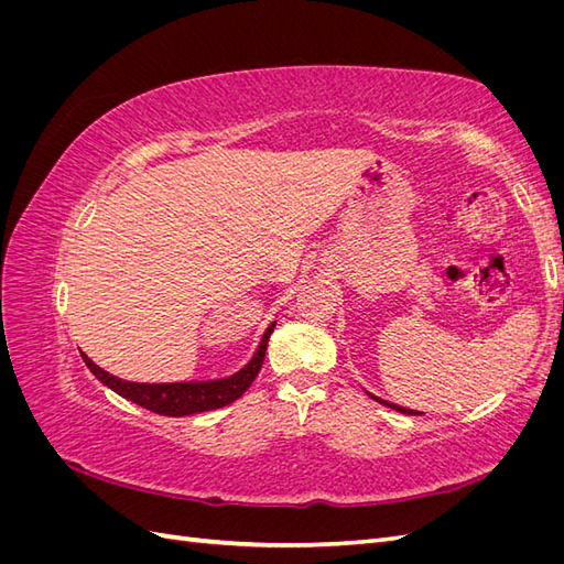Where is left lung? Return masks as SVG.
Returning a JSON list of instances; mask_svg holds the SVG:
<instances>
[{
    "mask_svg": "<svg viewBox=\"0 0 564 564\" xmlns=\"http://www.w3.org/2000/svg\"><path fill=\"white\" fill-rule=\"evenodd\" d=\"M373 398V395H371ZM377 402H381V404H386V406H390V409H395V412H402V414H421V412H412V409H404V406H398V404H390V402H386V400H381V398H373Z\"/></svg>",
    "mask_w": 564,
    "mask_h": 564,
    "instance_id": "1",
    "label": "left lung"
}]
</instances>
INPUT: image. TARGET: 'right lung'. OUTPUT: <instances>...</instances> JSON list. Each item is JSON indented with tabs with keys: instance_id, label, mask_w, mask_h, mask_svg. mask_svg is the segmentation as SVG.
I'll return each mask as SVG.
<instances>
[{
	"instance_id": "add662e5",
	"label": "right lung",
	"mask_w": 564,
	"mask_h": 564,
	"mask_svg": "<svg viewBox=\"0 0 564 564\" xmlns=\"http://www.w3.org/2000/svg\"><path fill=\"white\" fill-rule=\"evenodd\" d=\"M275 329V324H270L268 332L261 338V346L251 357V362L242 369L232 373L230 379L220 381H204V383H131L112 377V373L104 371L98 365H94L87 355L84 362L91 369L94 377L112 388L117 395L127 398L129 402H135L139 406L148 409V412H155L162 416H191L199 412H212V409H220L235 400H240L247 388L259 377L263 367V357L268 350V338Z\"/></svg>"
}]
</instances>
